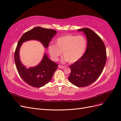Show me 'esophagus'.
Listing matches in <instances>:
<instances>
[{
	"mask_svg": "<svg viewBox=\"0 0 121 121\" xmlns=\"http://www.w3.org/2000/svg\"><path fill=\"white\" fill-rule=\"evenodd\" d=\"M58 68L60 69H64L65 68V67L63 66V65H58Z\"/></svg>",
	"mask_w": 121,
	"mask_h": 121,
	"instance_id": "obj_1",
	"label": "esophagus"
}]
</instances>
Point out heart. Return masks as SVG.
Listing matches in <instances>:
<instances>
[{
	"mask_svg": "<svg viewBox=\"0 0 121 121\" xmlns=\"http://www.w3.org/2000/svg\"><path fill=\"white\" fill-rule=\"evenodd\" d=\"M87 45V40L82 35H65L56 40V45H50L48 51L53 60H57L63 52L65 57L63 61L72 64L81 59Z\"/></svg>",
	"mask_w": 121,
	"mask_h": 121,
	"instance_id": "obj_1",
	"label": "heart"
}]
</instances>
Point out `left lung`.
<instances>
[{
  "mask_svg": "<svg viewBox=\"0 0 121 121\" xmlns=\"http://www.w3.org/2000/svg\"><path fill=\"white\" fill-rule=\"evenodd\" d=\"M78 31L86 35L87 48L81 59L69 66L71 72L68 79L76 86L86 87L101 75L107 61V52L103 41L94 31L87 28Z\"/></svg>",
  "mask_w": 121,
  "mask_h": 121,
  "instance_id": "8db88e82",
  "label": "left lung"
}]
</instances>
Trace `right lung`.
I'll return each mask as SVG.
<instances>
[{"instance_id": "add662e5", "label": "right lung", "mask_w": 121, "mask_h": 121, "mask_svg": "<svg viewBox=\"0 0 121 121\" xmlns=\"http://www.w3.org/2000/svg\"><path fill=\"white\" fill-rule=\"evenodd\" d=\"M56 33L53 29L37 27L25 33L18 42L14 52V61L21 78L28 85L38 88L44 86L52 80L58 65L50 60L45 53L37 65L27 69L20 59L19 51L22 44L28 40H36L41 42L45 48H47Z\"/></svg>"}]
</instances>
